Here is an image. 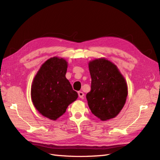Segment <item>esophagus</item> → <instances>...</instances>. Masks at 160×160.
<instances>
[{
    "mask_svg": "<svg viewBox=\"0 0 160 160\" xmlns=\"http://www.w3.org/2000/svg\"><path fill=\"white\" fill-rule=\"evenodd\" d=\"M78 96H79V97L80 98H84V94L83 92H82V91H78Z\"/></svg>",
    "mask_w": 160,
    "mask_h": 160,
    "instance_id": "34e87169",
    "label": "esophagus"
}]
</instances>
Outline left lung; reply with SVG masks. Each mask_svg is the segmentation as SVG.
Segmentation results:
<instances>
[{
	"mask_svg": "<svg viewBox=\"0 0 160 160\" xmlns=\"http://www.w3.org/2000/svg\"><path fill=\"white\" fill-rule=\"evenodd\" d=\"M91 77V91L87 94L92 113L105 121L115 118L123 108L128 89L126 80L117 67L104 58L89 64Z\"/></svg>",
	"mask_w": 160,
	"mask_h": 160,
	"instance_id": "obj_1",
	"label": "left lung"
}]
</instances>
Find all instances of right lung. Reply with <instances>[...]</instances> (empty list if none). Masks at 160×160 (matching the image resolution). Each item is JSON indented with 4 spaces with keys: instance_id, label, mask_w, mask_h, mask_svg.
Masks as SVG:
<instances>
[{
    "instance_id": "obj_1",
    "label": "right lung",
    "mask_w": 160,
    "mask_h": 160,
    "mask_svg": "<svg viewBox=\"0 0 160 160\" xmlns=\"http://www.w3.org/2000/svg\"><path fill=\"white\" fill-rule=\"evenodd\" d=\"M67 69L65 60L51 58L40 67L32 85L33 105L43 116L52 120L65 113L78 96L65 77Z\"/></svg>"
}]
</instances>
